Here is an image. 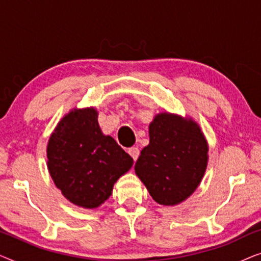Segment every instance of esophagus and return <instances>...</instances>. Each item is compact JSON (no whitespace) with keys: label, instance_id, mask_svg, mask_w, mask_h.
Instances as JSON below:
<instances>
[{"label":"esophagus","instance_id":"obj_1","mask_svg":"<svg viewBox=\"0 0 261 261\" xmlns=\"http://www.w3.org/2000/svg\"><path fill=\"white\" fill-rule=\"evenodd\" d=\"M128 153H129V155L132 156V158L134 159V162L139 158V154H140V151H139L138 147H132L128 149Z\"/></svg>","mask_w":261,"mask_h":261}]
</instances>
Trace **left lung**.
Masks as SVG:
<instances>
[{
  "mask_svg": "<svg viewBox=\"0 0 261 261\" xmlns=\"http://www.w3.org/2000/svg\"><path fill=\"white\" fill-rule=\"evenodd\" d=\"M149 144L135 173L162 205H177L196 191L208 165V142L191 117L159 113L148 127Z\"/></svg>",
  "mask_w": 261,
  "mask_h": 261,
  "instance_id": "8db88e82",
  "label": "left lung"
}]
</instances>
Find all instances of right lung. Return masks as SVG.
<instances>
[{"label":"right lung","mask_w":261,"mask_h":261,"mask_svg":"<svg viewBox=\"0 0 261 261\" xmlns=\"http://www.w3.org/2000/svg\"><path fill=\"white\" fill-rule=\"evenodd\" d=\"M94 107L73 108L48 139L47 169L72 204L95 209L112 196L114 184L133 166V158L102 133Z\"/></svg>","instance_id":"obj_1"}]
</instances>
